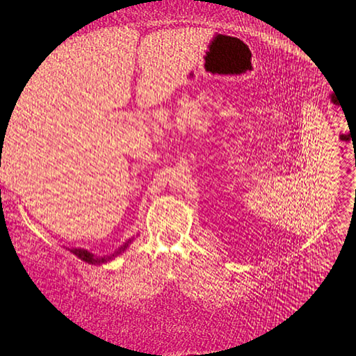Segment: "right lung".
Listing matches in <instances>:
<instances>
[{"label": "right lung", "mask_w": 356, "mask_h": 356, "mask_svg": "<svg viewBox=\"0 0 356 356\" xmlns=\"http://www.w3.org/2000/svg\"><path fill=\"white\" fill-rule=\"evenodd\" d=\"M135 241V236H132V238H129L123 245H120L117 248V250L110 254V255H95L93 252L88 251V250H83V248H71V250H68L70 252H72L75 257H79L81 261L84 263H89V264H96V266H101V264H105V263H110L113 260H115V258L120 255L122 252H124L129 245H131L132 242Z\"/></svg>", "instance_id": "add662e5"}]
</instances>
